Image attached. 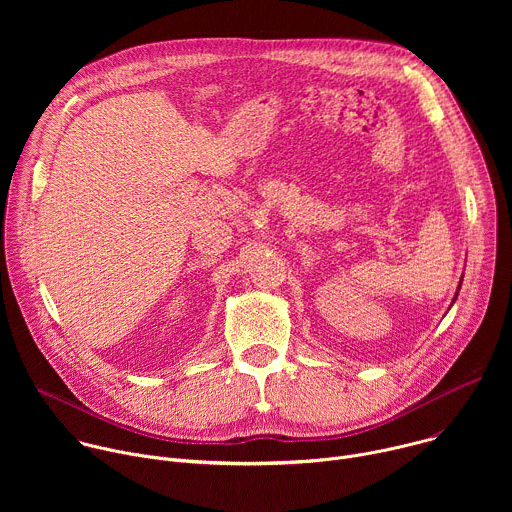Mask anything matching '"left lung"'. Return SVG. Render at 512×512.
I'll use <instances>...</instances> for the list:
<instances>
[{
    "instance_id": "obj_1",
    "label": "left lung",
    "mask_w": 512,
    "mask_h": 512,
    "mask_svg": "<svg viewBox=\"0 0 512 512\" xmlns=\"http://www.w3.org/2000/svg\"><path fill=\"white\" fill-rule=\"evenodd\" d=\"M460 285H462V283H460ZM458 289H460V287H458ZM456 298H458V291H456ZM456 298H454V300H456Z\"/></svg>"
}]
</instances>
